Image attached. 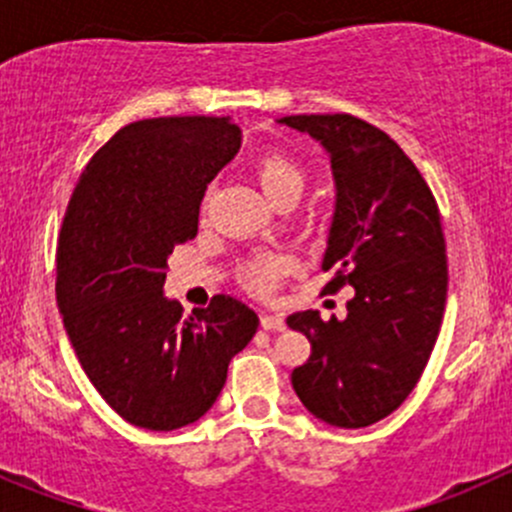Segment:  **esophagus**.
Returning <instances> with one entry per match:
<instances>
[{
  "mask_svg": "<svg viewBox=\"0 0 512 512\" xmlns=\"http://www.w3.org/2000/svg\"><path fill=\"white\" fill-rule=\"evenodd\" d=\"M262 329H270V332H285V319L280 314H262L260 317Z\"/></svg>",
  "mask_w": 512,
  "mask_h": 512,
  "instance_id": "esophagus-1",
  "label": "esophagus"
}]
</instances>
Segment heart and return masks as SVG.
Wrapping results in <instances>:
<instances>
[{
  "label": "heart",
  "instance_id": "1",
  "mask_svg": "<svg viewBox=\"0 0 512 512\" xmlns=\"http://www.w3.org/2000/svg\"><path fill=\"white\" fill-rule=\"evenodd\" d=\"M255 175L260 180L262 190H265L267 198L275 203V200L285 198V195H297L304 188V170L287 151H267L257 158L255 163ZM282 260L277 257H257V260L247 262L245 270H242V280L245 285L257 294L272 292L280 280Z\"/></svg>",
  "mask_w": 512,
  "mask_h": 512
}]
</instances>
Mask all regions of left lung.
<instances>
[{"label": "left lung", "instance_id": "1", "mask_svg": "<svg viewBox=\"0 0 512 512\" xmlns=\"http://www.w3.org/2000/svg\"><path fill=\"white\" fill-rule=\"evenodd\" d=\"M327 148L337 213L322 270L327 292L354 287L347 319L289 314L312 344L292 371L309 414L364 428L399 409L428 364L448 292L446 237L431 188L414 160L381 128L349 113L285 116Z\"/></svg>", "mask_w": 512, "mask_h": 512}]
</instances>
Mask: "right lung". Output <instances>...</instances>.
I'll return each instance as SVG.
<instances>
[{
    "mask_svg": "<svg viewBox=\"0 0 512 512\" xmlns=\"http://www.w3.org/2000/svg\"><path fill=\"white\" fill-rule=\"evenodd\" d=\"M237 148L230 118H143L98 148L66 205L59 312L91 384L133 426L173 431L198 421L260 327L227 294L190 317L163 297L168 255L198 235L208 183Z\"/></svg>",
    "mask_w": 512,
    "mask_h": 512,
    "instance_id": "right-lung-1",
    "label": "right lung"
}]
</instances>
